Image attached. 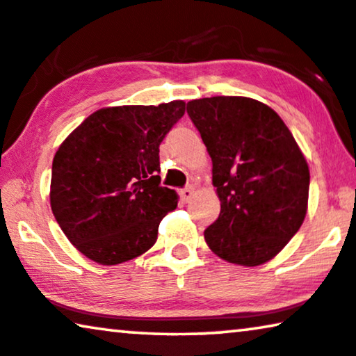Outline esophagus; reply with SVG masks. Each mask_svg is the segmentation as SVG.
<instances>
[{"label":"esophagus","mask_w":356,"mask_h":356,"mask_svg":"<svg viewBox=\"0 0 356 356\" xmlns=\"http://www.w3.org/2000/svg\"><path fill=\"white\" fill-rule=\"evenodd\" d=\"M193 197V187H187L184 190H180V198H182V202H190Z\"/></svg>","instance_id":"obj_1"}]
</instances>
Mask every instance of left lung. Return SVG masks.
Listing matches in <instances>:
<instances>
[{"label":"left lung","mask_w":356,"mask_h":356,"mask_svg":"<svg viewBox=\"0 0 356 356\" xmlns=\"http://www.w3.org/2000/svg\"><path fill=\"white\" fill-rule=\"evenodd\" d=\"M187 113L213 161L221 213L204 230L214 254L240 266L268 263L298 232L309 169L279 114L247 97L192 99Z\"/></svg>","instance_id":"1"}]
</instances>
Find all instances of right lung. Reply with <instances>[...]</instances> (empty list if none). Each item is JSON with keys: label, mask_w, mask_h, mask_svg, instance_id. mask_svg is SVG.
<instances>
[{"label": "right lung", "mask_w": 356, "mask_h": 356, "mask_svg": "<svg viewBox=\"0 0 356 356\" xmlns=\"http://www.w3.org/2000/svg\"><path fill=\"white\" fill-rule=\"evenodd\" d=\"M184 113L182 99L102 108L59 145L51 169V211L69 242L88 259L113 266L156 242L159 222L179 198L159 185V145Z\"/></svg>", "instance_id": "right-lung-1"}]
</instances>
